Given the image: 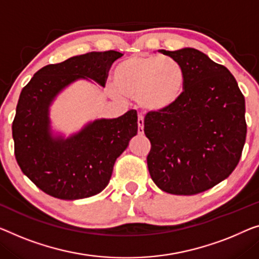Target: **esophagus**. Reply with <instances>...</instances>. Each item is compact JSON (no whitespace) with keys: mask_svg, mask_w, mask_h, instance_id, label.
I'll list each match as a JSON object with an SVG mask.
<instances>
[{"mask_svg":"<svg viewBox=\"0 0 259 259\" xmlns=\"http://www.w3.org/2000/svg\"><path fill=\"white\" fill-rule=\"evenodd\" d=\"M137 123H138V134L143 135V134H144V117H143L142 115L138 116Z\"/></svg>","mask_w":259,"mask_h":259,"instance_id":"obj_1","label":"esophagus"}]
</instances>
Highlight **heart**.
Listing matches in <instances>:
<instances>
[{
    "instance_id": "obj_1",
    "label": "heart",
    "mask_w": 259,
    "mask_h": 259,
    "mask_svg": "<svg viewBox=\"0 0 259 259\" xmlns=\"http://www.w3.org/2000/svg\"><path fill=\"white\" fill-rule=\"evenodd\" d=\"M115 96L136 98L142 109L159 113L172 107L185 90L186 73L179 61L161 56H133L118 64Z\"/></svg>"
}]
</instances>
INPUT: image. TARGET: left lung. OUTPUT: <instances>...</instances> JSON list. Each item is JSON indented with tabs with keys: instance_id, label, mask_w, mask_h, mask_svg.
Segmentation results:
<instances>
[{
	"instance_id": "left-lung-1",
	"label": "left lung",
	"mask_w": 259,
	"mask_h": 259,
	"mask_svg": "<svg viewBox=\"0 0 259 259\" xmlns=\"http://www.w3.org/2000/svg\"><path fill=\"white\" fill-rule=\"evenodd\" d=\"M159 52L183 65L186 82L172 107L146 114L149 172L161 191L198 194L236 168L246 137L245 100L229 69L199 50Z\"/></svg>"
}]
</instances>
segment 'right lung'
<instances>
[{
  "label": "right lung",
  "instance_id": "obj_1",
  "mask_svg": "<svg viewBox=\"0 0 259 259\" xmlns=\"http://www.w3.org/2000/svg\"><path fill=\"white\" fill-rule=\"evenodd\" d=\"M122 53L90 52L48 65L23 88L13 122L15 157L22 172L46 194L78 200L99 194L111 178L117 157L137 135L136 110L117 118L88 122L68 137L53 131L50 107L78 80L105 87L111 64Z\"/></svg>",
  "mask_w": 259,
  "mask_h": 259
}]
</instances>
